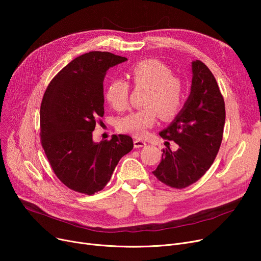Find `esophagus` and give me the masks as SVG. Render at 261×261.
Listing matches in <instances>:
<instances>
[{
    "label": "esophagus",
    "instance_id": "1",
    "mask_svg": "<svg viewBox=\"0 0 261 261\" xmlns=\"http://www.w3.org/2000/svg\"><path fill=\"white\" fill-rule=\"evenodd\" d=\"M147 143L145 141H142V140H134V148H141V147H144L146 146Z\"/></svg>",
    "mask_w": 261,
    "mask_h": 261
}]
</instances>
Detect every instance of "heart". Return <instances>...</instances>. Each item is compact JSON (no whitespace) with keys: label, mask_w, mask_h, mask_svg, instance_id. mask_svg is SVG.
Wrapping results in <instances>:
<instances>
[{"label":"heart","mask_w":261,"mask_h":261,"mask_svg":"<svg viewBox=\"0 0 261 261\" xmlns=\"http://www.w3.org/2000/svg\"><path fill=\"white\" fill-rule=\"evenodd\" d=\"M126 76L135 87L148 88L144 105L147 106L122 117L117 129L120 132L144 138L159 116L165 120L179 113L183 100L180 79L172 76L170 68L156 59H146L131 65ZM129 86L122 80H113L106 90V99L113 109L122 111L128 106Z\"/></svg>","instance_id":"obj_1"}]
</instances>
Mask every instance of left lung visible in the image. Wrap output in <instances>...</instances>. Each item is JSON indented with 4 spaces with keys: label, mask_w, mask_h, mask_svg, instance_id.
Returning <instances> with one entry per match:
<instances>
[{
    "label": "left lung",
    "mask_w": 261,
    "mask_h": 261,
    "mask_svg": "<svg viewBox=\"0 0 261 261\" xmlns=\"http://www.w3.org/2000/svg\"><path fill=\"white\" fill-rule=\"evenodd\" d=\"M190 94L170 125L163 129V139L179 148L163 149L161 163L153 174L170 187L185 188L197 182L210 167L220 148L225 123V105L210 68L200 60L191 62Z\"/></svg>",
    "instance_id": "8db88e82"
}]
</instances>
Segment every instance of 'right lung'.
<instances>
[{"instance_id": "obj_1", "label": "right lung", "mask_w": 261, "mask_h": 261, "mask_svg": "<svg viewBox=\"0 0 261 261\" xmlns=\"http://www.w3.org/2000/svg\"><path fill=\"white\" fill-rule=\"evenodd\" d=\"M127 58L90 51L53 78L40 109L41 143L58 179L75 191L93 195L110 181L119 160L133 149L131 136L93 141L96 120L105 114L103 80L110 67Z\"/></svg>"}]
</instances>
